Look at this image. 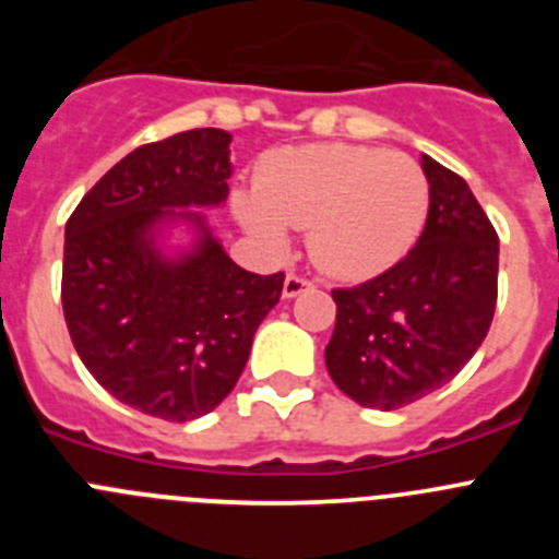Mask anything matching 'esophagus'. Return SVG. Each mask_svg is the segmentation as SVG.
I'll return each mask as SVG.
<instances>
[{"instance_id":"34e87169","label":"esophagus","mask_w":559,"mask_h":559,"mask_svg":"<svg viewBox=\"0 0 559 559\" xmlns=\"http://www.w3.org/2000/svg\"><path fill=\"white\" fill-rule=\"evenodd\" d=\"M310 288H313V283H310L308 276H302V274H288V276H285L283 294L288 296V299H294V296L305 294V290H310Z\"/></svg>"}]
</instances>
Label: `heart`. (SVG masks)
<instances>
[{"label": "heart", "instance_id": "heart-1", "mask_svg": "<svg viewBox=\"0 0 559 559\" xmlns=\"http://www.w3.org/2000/svg\"><path fill=\"white\" fill-rule=\"evenodd\" d=\"M428 176L403 153L324 142L274 153L257 192H237L240 224L271 249L288 226L310 229V254L344 280H367L406 254L428 218Z\"/></svg>", "mask_w": 559, "mask_h": 559}]
</instances>
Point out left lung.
Masks as SVG:
<instances>
[{"label": "left lung", "mask_w": 559, "mask_h": 559, "mask_svg": "<svg viewBox=\"0 0 559 559\" xmlns=\"http://www.w3.org/2000/svg\"><path fill=\"white\" fill-rule=\"evenodd\" d=\"M431 187L426 229L400 263L335 288L324 347L341 392L392 412L445 386L490 330L498 299V235L467 181L423 156Z\"/></svg>", "instance_id": "obj_1"}]
</instances>
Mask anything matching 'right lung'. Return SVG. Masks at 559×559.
<instances>
[{"label":"right lung","instance_id":"obj_1","mask_svg":"<svg viewBox=\"0 0 559 559\" xmlns=\"http://www.w3.org/2000/svg\"><path fill=\"white\" fill-rule=\"evenodd\" d=\"M229 142L221 128H192L136 147L67 221L61 302L83 367L120 403L167 423L204 417L235 389L283 296V271L240 269L187 210L226 201ZM170 219L200 235L179 258L155 243Z\"/></svg>","mask_w":559,"mask_h":559}]
</instances>
